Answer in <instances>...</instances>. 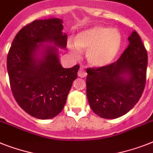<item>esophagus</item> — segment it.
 I'll return each instance as SVG.
<instances>
[{
	"instance_id": "obj_1",
	"label": "esophagus",
	"mask_w": 153,
	"mask_h": 153,
	"mask_svg": "<svg viewBox=\"0 0 153 153\" xmlns=\"http://www.w3.org/2000/svg\"><path fill=\"white\" fill-rule=\"evenodd\" d=\"M78 76H79V77L84 78V77H85L86 76H87V73H86L85 70H84V69L80 68L79 70V72H78Z\"/></svg>"
}]
</instances>
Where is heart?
Segmentation results:
<instances>
[{"label":"heart","instance_id":"obj_1","mask_svg":"<svg viewBox=\"0 0 153 153\" xmlns=\"http://www.w3.org/2000/svg\"><path fill=\"white\" fill-rule=\"evenodd\" d=\"M76 47L69 45V50L74 57L86 51V59L94 68L107 66L114 60L122 45V36L117 29L104 26H91L78 33L74 37Z\"/></svg>","mask_w":153,"mask_h":153}]
</instances>
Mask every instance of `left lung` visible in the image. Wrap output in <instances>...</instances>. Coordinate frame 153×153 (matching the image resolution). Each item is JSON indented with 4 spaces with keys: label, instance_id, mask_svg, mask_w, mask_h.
Here are the masks:
<instances>
[{
    "label": "left lung",
    "instance_id": "obj_1",
    "mask_svg": "<svg viewBox=\"0 0 153 153\" xmlns=\"http://www.w3.org/2000/svg\"><path fill=\"white\" fill-rule=\"evenodd\" d=\"M120 59L110 65L87 69V97L95 114L116 119L128 113L143 93L146 81L147 51L136 31Z\"/></svg>",
    "mask_w": 153,
    "mask_h": 153
}]
</instances>
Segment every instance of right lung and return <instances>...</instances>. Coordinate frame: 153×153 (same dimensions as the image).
Masks as SVG:
<instances>
[{
    "label": "right lung",
    "instance_id": "add662e5",
    "mask_svg": "<svg viewBox=\"0 0 153 153\" xmlns=\"http://www.w3.org/2000/svg\"><path fill=\"white\" fill-rule=\"evenodd\" d=\"M58 18L35 20L14 38L7 69L14 98L25 112L40 120L51 119L62 110L79 65L62 66L59 48L65 49L67 35Z\"/></svg>",
    "mask_w": 153,
    "mask_h": 153
}]
</instances>
